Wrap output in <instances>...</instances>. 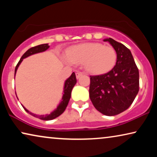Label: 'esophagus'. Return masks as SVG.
Returning <instances> with one entry per match:
<instances>
[{
	"label": "esophagus",
	"instance_id": "esophagus-1",
	"mask_svg": "<svg viewBox=\"0 0 157 157\" xmlns=\"http://www.w3.org/2000/svg\"><path fill=\"white\" fill-rule=\"evenodd\" d=\"M82 74H82V73H81V72H77L76 74V78H79L81 76H82Z\"/></svg>",
	"mask_w": 157,
	"mask_h": 157
}]
</instances>
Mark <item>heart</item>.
<instances>
[{"mask_svg": "<svg viewBox=\"0 0 157 157\" xmlns=\"http://www.w3.org/2000/svg\"><path fill=\"white\" fill-rule=\"evenodd\" d=\"M64 59L69 63L83 64L88 73L94 75L110 71L117 63V54L111 46L100 43H85L68 49Z\"/></svg>", "mask_w": 157, "mask_h": 157, "instance_id": "obj_1", "label": "heart"}]
</instances>
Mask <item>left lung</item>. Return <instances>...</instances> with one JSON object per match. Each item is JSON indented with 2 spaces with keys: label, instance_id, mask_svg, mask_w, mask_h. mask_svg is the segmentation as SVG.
Wrapping results in <instances>:
<instances>
[{
  "label": "left lung",
  "instance_id": "8db88e82",
  "mask_svg": "<svg viewBox=\"0 0 157 157\" xmlns=\"http://www.w3.org/2000/svg\"><path fill=\"white\" fill-rule=\"evenodd\" d=\"M117 54L114 67L106 74L90 76L89 96L92 104L103 114L115 116L129 107L139 90V69L129 49L109 38Z\"/></svg>",
  "mask_w": 157,
  "mask_h": 157
}]
</instances>
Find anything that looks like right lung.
<instances>
[{"label":"right lung","instance_id":"obj_1","mask_svg":"<svg viewBox=\"0 0 157 157\" xmlns=\"http://www.w3.org/2000/svg\"><path fill=\"white\" fill-rule=\"evenodd\" d=\"M49 48V46L48 44H41L38 45V46L32 47V48H29L26 52H25L24 54L22 56V57L21 58L20 61H18V64H17L16 66V68H15V75H16V73L17 71V69H18L19 65H20L21 62L23 60V59H25V58L35 54V53L44 52V51H46L47 49ZM76 83V74H75L74 72L72 73V74L71 75V76L68 79H66L65 81V83H64V88H63V96H62L61 101L60 103L59 106H57V108L55 109L54 111H52L50 114L47 115H36L34 114V113L30 112L29 110H27L25 108L24 106H23V108L25 110L26 112H28L30 114L36 118H38V119L41 120H45V121H48V120H52L56 118L59 117L60 115L62 114L63 113V111H65L66 107L68 106V102H69V100L71 98V91L73 88Z\"/></svg>","mask_w":157,"mask_h":157}]
</instances>
